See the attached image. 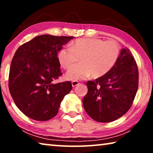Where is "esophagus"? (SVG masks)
<instances>
[{"instance_id":"34e87169","label":"esophagus","mask_w":153,"mask_h":153,"mask_svg":"<svg viewBox=\"0 0 153 153\" xmlns=\"http://www.w3.org/2000/svg\"><path fill=\"white\" fill-rule=\"evenodd\" d=\"M79 83L78 82H77V81H73V82H71V85H72V86H73L74 88L76 87L77 85H79Z\"/></svg>"}]
</instances>
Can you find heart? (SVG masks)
Segmentation results:
<instances>
[{
  "instance_id": "b5f03b06",
  "label": "heart",
  "mask_w": 153,
  "mask_h": 153,
  "mask_svg": "<svg viewBox=\"0 0 153 153\" xmlns=\"http://www.w3.org/2000/svg\"><path fill=\"white\" fill-rule=\"evenodd\" d=\"M120 46L116 41H105L98 38H79L71 47H65L58 53L62 67L69 69L78 61L80 63L67 71L65 78L71 81L86 79L90 76L98 78L107 74L117 63Z\"/></svg>"
}]
</instances>
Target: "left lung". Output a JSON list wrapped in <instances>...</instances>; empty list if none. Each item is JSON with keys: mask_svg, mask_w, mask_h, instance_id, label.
I'll return each instance as SVG.
<instances>
[{"mask_svg": "<svg viewBox=\"0 0 153 153\" xmlns=\"http://www.w3.org/2000/svg\"><path fill=\"white\" fill-rule=\"evenodd\" d=\"M86 85L83 105L93 120L107 123L126 114L138 88V66L129 49H121L117 63L107 74Z\"/></svg>", "mask_w": 153, "mask_h": 153, "instance_id": "8db88e82", "label": "left lung"}]
</instances>
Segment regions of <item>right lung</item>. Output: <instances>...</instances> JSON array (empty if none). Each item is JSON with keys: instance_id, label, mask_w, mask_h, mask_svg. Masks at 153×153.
<instances>
[{"instance_id": "obj_1", "label": "right lung", "mask_w": 153, "mask_h": 153, "mask_svg": "<svg viewBox=\"0 0 153 153\" xmlns=\"http://www.w3.org/2000/svg\"><path fill=\"white\" fill-rule=\"evenodd\" d=\"M73 36L41 35L18 48L12 59L9 88L15 104L27 117L47 121L57 114L70 82L54 84L62 74L57 54Z\"/></svg>"}]
</instances>
